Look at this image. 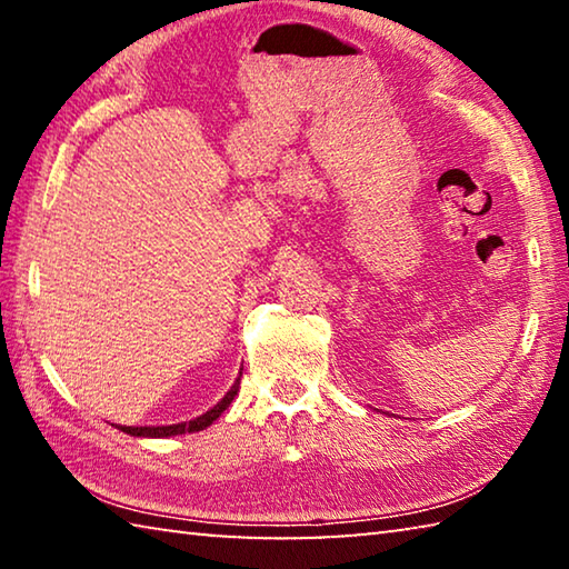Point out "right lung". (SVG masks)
I'll return each mask as SVG.
<instances>
[{"label":"right lung","instance_id":"obj_1","mask_svg":"<svg viewBox=\"0 0 569 569\" xmlns=\"http://www.w3.org/2000/svg\"><path fill=\"white\" fill-rule=\"evenodd\" d=\"M240 373H243V371H240ZM240 373H238L233 387L226 391V397L220 399L216 407H210L206 413H200V417H196V419L168 423V427H118V429L124 431V435H130V437H150V439H166V437H178V435H192V431H203L206 427H210V423H213L220 417V413H223L230 407V401L236 399L238 387H240Z\"/></svg>","mask_w":569,"mask_h":569}]
</instances>
